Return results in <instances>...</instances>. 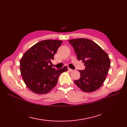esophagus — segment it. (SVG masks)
I'll list each match as a JSON object with an SVG mask.
<instances>
[{
    "label": "esophagus",
    "mask_w": 127,
    "mask_h": 127,
    "mask_svg": "<svg viewBox=\"0 0 127 127\" xmlns=\"http://www.w3.org/2000/svg\"><path fill=\"white\" fill-rule=\"evenodd\" d=\"M68 70L69 71V72H71V71H73L72 69H70V68H68Z\"/></svg>",
    "instance_id": "34e87169"
}]
</instances>
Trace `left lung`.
<instances>
[{
	"label": "left lung",
	"instance_id": "1",
	"mask_svg": "<svg viewBox=\"0 0 127 127\" xmlns=\"http://www.w3.org/2000/svg\"><path fill=\"white\" fill-rule=\"evenodd\" d=\"M74 49L78 60L84 63L85 69L79 70L80 77L74 81L80 90L91 93L100 88L105 80L110 67L108 55L94 42L80 38L68 41Z\"/></svg>",
	"mask_w": 127,
	"mask_h": 127
}]
</instances>
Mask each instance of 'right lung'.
I'll return each mask as SVG.
<instances>
[{
  "instance_id": "1",
  "label": "right lung",
  "mask_w": 127,
  "mask_h": 127,
  "mask_svg": "<svg viewBox=\"0 0 127 127\" xmlns=\"http://www.w3.org/2000/svg\"><path fill=\"white\" fill-rule=\"evenodd\" d=\"M63 41L45 40L33 45L20 60L21 75L26 86L37 94H47L57 85L59 76L67 67L56 70L50 65Z\"/></svg>"
}]
</instances>
